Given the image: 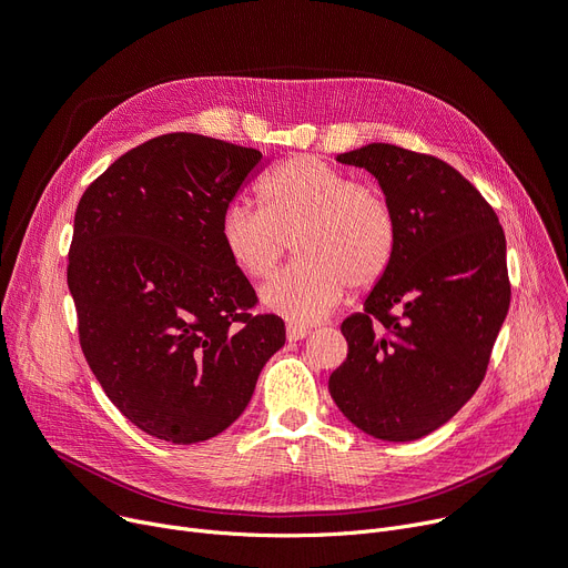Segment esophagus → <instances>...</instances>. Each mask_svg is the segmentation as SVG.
<instances>
[{
  "mask_svg": "<svg viewBox=\"0 0 568 568\" xmlns=\"http://www.w3.org/2000/svg\"><path fill=\"white\" fill-rule=\"evenodd\" d=\"M310 335V331L305 326H295V323H291V326H286V339L288 342H298V339H305Z\"/></svg>",
  "mask_w": 568,
  "mask_h": 568,
  "instance_id": "34e87169",
  "label": "esophagus"
}]
</instances>
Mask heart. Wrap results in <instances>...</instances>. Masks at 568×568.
<instances>
[{"mask_svg":"<svg viewBox=\"0 0 568 568\" xmlns=\"http://www.w3.org/2000/svg\"><path fill=\"white\" fill-rule=\"evenodd\" d=\"M261 207L231 203L220 242L242 275L275 273L295 242V261L261 291V303L291 323L328 316L351 291L379 284L395 261L397 217L379 186L354 182L316 156L280 164L258 186Z\"/></svg>","mask_w":568,"mask_h":568,"instance_id":"1","label":"heart"}]
</instances>
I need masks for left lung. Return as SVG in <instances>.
<instances>
[{
    "label": "left lung",
    "mask_w": 568,
    "mask_h": 568,
    "mask_svg": "<svg viewBox=\"0 0 568 568\" xmlns=\"http://www.w3.org/2000/svg\"><path fill=\"white\" fill-rule=\"evenodd\" d=\"M337 161L379 180L397 252L363 312L342 323L348 354L328 390L367 435L414 442L460 412L488 372L510 303L504 229L437 156L369 143Z\"/></svg>",
    "instance_id": "left-lung-1"
}]
</instances>
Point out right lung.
<instances>
[{
  "label": "right lung",
  "mask_w": 568,
  "mask_h": 568,
  "mask_svg": "<svg viewBox=\"0 0 568 568\" xmlns=\"http://www.w3.org/2000/svg\"><path fill=\"white\" fill-rule=\"evenodd\" d=\"M261 152L164 133L113 161L75 207L67 282L97 382L148 435L199 444L252 399L284 321L254 314L220 242L224 207Z\"/></svg>",
  "instance_id": "add662e5"
}]
</instances>
